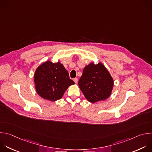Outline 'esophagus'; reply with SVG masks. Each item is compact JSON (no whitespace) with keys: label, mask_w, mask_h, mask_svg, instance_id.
<instances>
[{"label":"esophagus","mask_w":152,"mask_h":152,"mask_svg":"<svg viewBox=\"0 0 152 152\" xmlns=\"http://www.w3.org/2000/svg\"><path fill=\"white\" fill-rule=\"evenodd\" d=\"M73 81H74L76 83H77V82H78V79H77V78H75V79H73Z\"/></svg>","instance_id":"esophagus-1"}]
</instances>
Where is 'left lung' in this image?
<instances>
[{"label": "left lung", "mask_w": 152, "mask_h": 152, "mask_svg": "<svg viewBox=\"0 0 152 152\" xmlns=\"http://www.w3.org/2000/svg\"><path fill=\"white\" fill-rule=\"evenodd\" d=\"M78 85L86 99L94 103L106 100L110 96L114 80L103 63L95 64L92 62L84 67Z\"/></svg>", "instance_id": "1"}]
</instances>
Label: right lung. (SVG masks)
Listing matches in <instances>:
<instances>
[{"label":"right lung","mask_w":152,"mask_h":152,"mask_svg":"<svg viewBox=\"0 0 152 152\" xmlns=\"http://www.w3.org/2000/svg\"><path fill=\"white\" fill-rule=\"evenodd\" d=\"M34 78L37 94L50 102L61 99L67 88L75 84L60 61L53 63L48 60L44 62L36 69Z\"/></svg>","instance_id":"add662e5"}]
</instances>
